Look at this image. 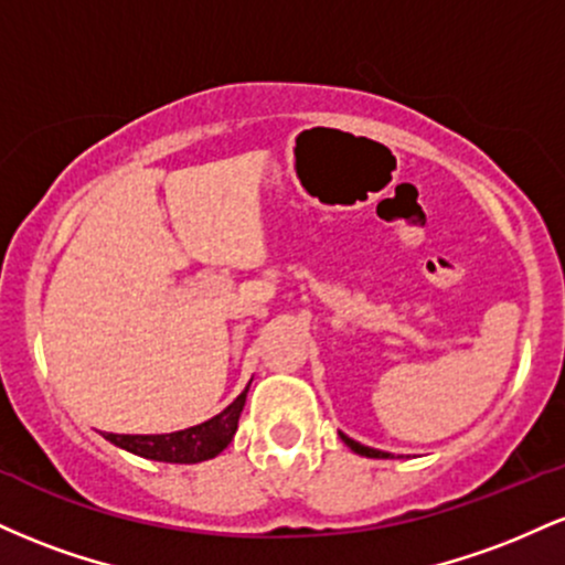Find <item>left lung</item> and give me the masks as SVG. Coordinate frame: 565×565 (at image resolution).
<instances>
[{"instance_id": "left-lung-1", "label": "left lung", "mask_w": 565, "mask_h": 565, "mask_svg": "<svg viewBox=\"0 0 565 565\" xmlns=\"http://www.w3.org/2000/svg\"><path fill=\"white\" fill-rule=\"evenodd\" d=\"M340 438L345 440V444L350 446V449H353L355 454H361V457H372V459H387L391 457V454L387 451H380V449H369V446H364V444H359V440H353V438H348L345 433H340Z\"/></svg>"}]
</instances>
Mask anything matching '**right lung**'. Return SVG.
I'll list each match as a JSON object with an SVG mask.
<instances>
[{
    "label": "right lung",
    "instance_id": "right-lung-1",
    "mask_svg": "<svg viewBox=\"0 0 565 565\" xmlns=\"http://www.w3.org/2000/svg\"><path fill=\"white\" fill-rule=\"evenodd\" d=\"M246 391H249V385L244 387V393L238 395L231 406H225L223 412L215 414V417L206 419V423L201 425L185 427V430L161 433V436H116V433H106V440H111L119 449L138 454V457L157 459V462H204V459L217 457V454L231 444L233 436H236Z\"/></svg>",
    "mask_w": 565,
    "mask_h": 565
}]
</instances>
